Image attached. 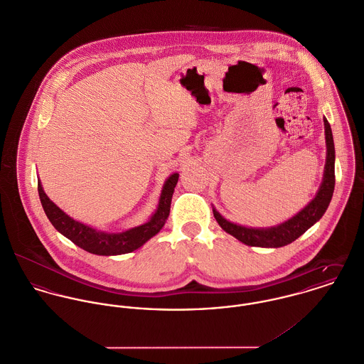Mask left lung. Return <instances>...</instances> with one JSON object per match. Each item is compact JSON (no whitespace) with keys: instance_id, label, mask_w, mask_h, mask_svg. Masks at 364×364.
Returning <instances> with one entry per match:
<instances>
[{"instance_id":"1","label":"left lung","mask_w":364,"mask_h":364,"mask_svg":"<svg viewBox=\"0 0 364 364\" xmlns=\"http://www.w3.org/2000/svg\"><path fill=\"white\" fill-rule=\"evenodd\" d=\"M323 127L326 142V161L323 168V183L316 198L289 220L268 229H252L232 223L213 208V216L226 233L251 247L278 248L299 239L307 229H310L316 222L323 218L335 188V146L331 125L326 119H323Z\"/></svg>"}]
</instances>
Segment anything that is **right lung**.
Returning a JSON list of instances; mask_svg holds the SVG:
<instances>
[{
  "mask_svg": "<svg viewBox=\"0 0 364 364\" xmlns=\"http://www.w3.org/2000/svg\"><path fill=\"white\" fill-rule=\"evenodd\" d=\"M178 181V174L173 173L163 186L159 205L152 218L136 228L122 233L99 232L81 222L74 220L65 212H63L43 191L41 181H38V191L43 209L51 222V225L67 239L83 248L87 252L97 255H120L131 252L144 245L151 237L161 232L164 222L170 213V203L174 193V187Z\"/></svg>",
  "mask_w": 364,
  "mask_h": 364,
  "instance_id": "add662e5",
  "label": "right lung"
}]
</instances>
